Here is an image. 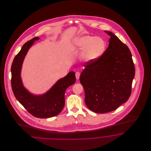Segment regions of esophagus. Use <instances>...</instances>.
I'll return each instance as SVG.
<instances>
[{
    "label": "esophagus",
    "instance_id": "34e87169",
    "mask_svg": "<svg viewBox=\"0 0 151 151\" xmlns=\"http://www.w3.org/2000/svg\"><path fill=\"white\" fill-rule=\"evenodd\" d=\"M75 75H76V78L77 80H78L80 78V73L79 72H76L75 73Z\"/></svg>",
    "mask_w": 151,
    "mask_h": 151
}]
</instances>
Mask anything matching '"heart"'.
<instances>
[{
    "mask_svg": "<svg viewBox=\"0 0 151 151\" xmlns=\"http://www.w3.org/2000/svg\"><path fill=\"white\" fill-rule=\"evenodd\" d=\"M73 46L83 50L81 59L85 62L97 60L103 55L106 49V43L100 37L90 35L79 36L73 41Z\"/></svg>",
    "mask_w": 151,
    "mask_h": 151,
    "instance_id": "obj_1",
    "label": "heart"
}]
</instances>
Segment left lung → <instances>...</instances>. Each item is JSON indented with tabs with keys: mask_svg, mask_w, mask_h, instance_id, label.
Segmentation results:
<instances>
[{
	"mask_svg": "<svg viewBox=\"0 0 151 151\" xmlns=\"http://www.w3.org/2000/svg\"><path fill=\"white\" fill-rule=\"evenodd\" d=\"M107 49L99 59L87 62L80 76L86 106L97 113L116 110L129 99L135 66L129 47L112 32Z\"/></svg>",
	"mask_w": 151,
	"mask_h": 151,
	"instance_id": "1",
	"label": "left lung"
}]
</instances>
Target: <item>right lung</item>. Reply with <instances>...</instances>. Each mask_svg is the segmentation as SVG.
Masks as SVG:
<instances>
[{
  "mask_svg": "<svg viewBox=\"0 0 151 151\" xmlns=\"http://www.w3.org/2000/svg\"><path fill=\"white\" fill-rule=\"evenodd\" d=\"M38 40L39 38L36 37L24 43L15 56L11 65V86L16 99L29 113L37 118H50L62 111L65 106V90L75 83L76 78L75 72L71 71L59 80L46 93L38 96L29 92L23 86L21 70L29 48Z\"/></svg>",
  "mask_w": 151,
  "mask_h": 151,
  "instance_id": "add662e5",
  "label": "right lung"
}]
</instances>
